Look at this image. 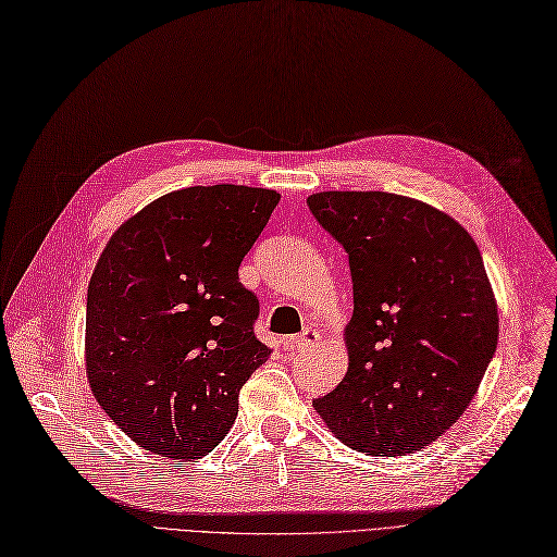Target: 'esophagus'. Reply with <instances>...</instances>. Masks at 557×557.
<instances>
[{
	"label": "esophagus",
	"instance_id": "34e87169",
	"mask_svg": "<svg viewBox=\"0 0 557 557\" xmlns=\"http://www.w3.org/2000/svg\"><path fill=\"white\" fill-rule=\"evenodd\" d=\"M315 343H320V332H315V330H304V332L295 338V348H297L299 352H304V350H309L311 345H315Z\"/></svg>",
	"mask_w": 557,
	"mask_h": 557
}]
</instances>
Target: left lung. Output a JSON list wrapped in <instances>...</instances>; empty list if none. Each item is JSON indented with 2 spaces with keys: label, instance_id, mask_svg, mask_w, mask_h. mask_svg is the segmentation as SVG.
<instances>
[{
  "label": "left lung",
  "instance_id": "obj_1",
  "mask_svg": "<svg viewBox=\"0 0 557 557\" xmlns=\"http://www.w3.org/2000/svg\"><path fill=\"white\" fill-rule=\"evenodd\" d=\"M345 248L355 311L348 373L313 408L371 456L429 447L466 412L497 348V304L474 239L440 209L385 190L306 200Z\"/></svg>",
  "mask_w": 557,
  "mask_h": 557
}]
</instances>
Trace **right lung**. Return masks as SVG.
I'll return each instance as SVG.
<instances>
[{
  "label": "right lung",
  "instance_id": "obj_1",
  "mask_svg": "<svg viewBox=\"0 0 557 557\" xmlns=\"http://www.w3.org/2000/svg\"><path fill=\"white\" fill-rule=\"evenodd\" d=\"M281 196L188 186L131 216L96 262L85 363L94 398L133 443L188 461L212 451L239 389L270 357L239 264Z\"/></svg>",
  "mask_w": 557,
  "mask_h": 557
}]
</instances>
